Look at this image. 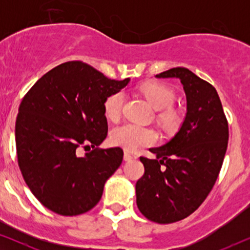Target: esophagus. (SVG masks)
<instances>
[{"mask_svg":"<svg viewBox=\"0 0 250 250\" xmlns=\"http://www.w3.org/2000/svg\"><path fill=\"white\" fill-rule=\"evenodd\" d=\"M133 158H134V156L131 155L129 152H125L124 153V160L125 162H129V160H132Z\"/></svg>","mask_w":250,"mask_h":250,"instance_id":"34e87169","label":"esophagus"}]
</instances>
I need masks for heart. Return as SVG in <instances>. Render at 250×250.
<instances>
[{"label":"heart","mask_w":250,"mask_h":250,"mask_svg":"<svg viewBox=\"0 0 250 250\" xmlns=\"http://www.w3.org/2000/svg\"><path fill=\"white\" fill-rule=\"evenodd\" d=\"M140 91L149 104L156 110H159L157 119L166 131L173 132L179 129L183 122V115L180 109L173 107L176 95L172 87L162 82L150 81L142 84ZM124 101L125 95L122 91H116L105 98L104 111L109 121L117 122L121 118ZM111 141L127 151H135L141 146H152L156 143L157 134L152 128L136 124H125L112 131Z\"/></svg>","instance_id":"1"}]
</instances>
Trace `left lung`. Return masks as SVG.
<instances>
[{"label":"left lung","instance_id":"obj_1","mask_svg":"<svg viewBox=\"0 0 250 250\" xmlns=\"http://www.w3.org/2000/svg\"><path fill=\"white\" fill-rule=\"evenodd\" d=\"M179 78L187 95V115L175 136L159 148L156 159L140 157L145 174L136 182V205L148 220L181 221L198 209L213 189L227 152L229 125L213 85L176 67L156 75Z\"/></svg>","mask_w":250,"mask_h":250}]
</instances>
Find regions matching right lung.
<instances>
[{"mask_svg":"<svg viewBox=\"0 0 250 250\" xmlns=\"http://www.w3.org/2000/svg\"><path fill=\"white\" fill-rule=\"evenodd\" d=\"M128 82L68 61L43 75L23 97L16 121L18 165L43 206L75 216L100 201L105 181L124 156L119 146L97 148L108 133L104 102ZM90 146L92 152L79 155Z\"/></svg>","mask_w":250,"mask_h":250,"instance_id":"add662e5","label":"right lung"}]
</instances>
